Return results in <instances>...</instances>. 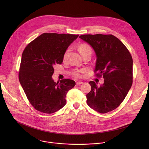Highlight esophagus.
<instances>
[{"mask_svg":"<svg viewBox=\"0 0 149 149\" xmlns=\"http://www.w3.org/2000/svg\"><path fill=\"white\" fill-rule=\"evenodd\" d=\"M82 83H83V82H82V81H78V82H76L77 85H80V84H82Z\"/></svg>","mask_w":149,"mask_h":149,"instance_id":"1","label":"esophagus"}]
</instances>
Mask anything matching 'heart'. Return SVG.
<instances>
[{"label":"heart","mask_w":149,"mask_h":149,"mask_svg":"<svg viewBox=\"0 0 149 149\" xmlns=\"http://www.w3.org/2000/svg\"><path fill=\"white\" fill-rule=\"evenodd\" d=\"M78 51L82 56H84L87 55H91L92 54V49L91 47L87 44H81L79 45L78 47ZM69 54V49H67L65 52L63 54V61H65L67 59L68 56ZM86 69H81V70H77L73 72V75L77 78H80L82 77V74L84 72H86Z\"/></svg>","instance_id":"b5f03b06"}]
</instances>
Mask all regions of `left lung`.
Wrapping results in <instances>:
<instances>
[{
	"mask_svg": "<svg viewBox=\"0 0 149 149\" xmlns=\"http://www.w3.org/2000/svg\"><path fill=\"white\" fill-rule=\"evenodd\" d=\"M79 38L94 49L95 75L104 79L100 87L94 81L89 82L91 90L87 94V103L100 113L111 111L123 101L132 86V56L123 42L113 35H82Z\"/></svg>",
	"mask_w": 149,
	"mask_h": 149,
	"instance_id": "1",
	"label": "left lung"
}]
</instances>
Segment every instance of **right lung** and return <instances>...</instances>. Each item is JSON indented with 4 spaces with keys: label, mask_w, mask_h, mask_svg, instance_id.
I'll return each mask as SVG.
<instances>
[{
    "label": "right lung",
    "mask_w": 149,
    "mask_h": 149,
    "mask_svg": "<svg viewBox=\"0 0 149 149\" xmlns=\"http://www.w3.org/2000/svg\"><path fill=\"white\" fill-rule=\"evenodd\" d=\"M78 36L44 33L24 50L19 79L29 102L38 111L51 114L66 104L67 94L75 82L63 79L55 82L52 75L55 65L61 64L63 54Z\"/></svg>",
    "instance_id": "add662e5"
}]
</instances>
